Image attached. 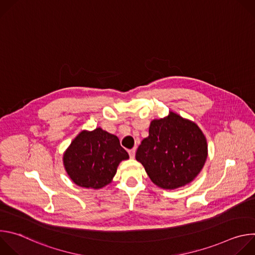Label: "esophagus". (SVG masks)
Wrapping results in <instances>:
<instances>
[{"label": "esophagus", "instance_id": "34e87169", "mask_svg": "<svg viewBox=\"0 0 255 255\" xmlns=\"http://www.w3.org/2000/svg\"><path fill=\"white\" fill-rule=\"evenodd\" d=\"M135 148H133V149H130L128 152H129V155H130V157L131 158H134L135 157Z\"/></svg>", "mask_w": 255, "mask_h": 255}]
</instances>
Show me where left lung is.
<instances>
[{"label":"left lung","mask_w":255,"mask_h":255,"mask_svg":"<svg viewBox=\"0 0 255 255\" xmlns=\"http://www.w3.org/2000/svg\"><path fill=\"white\" fill-rule=\"evenodd\" d=\"M207 156V139L200 127L172 111L150 122L149 135L141 141L136 152V160L152 183L164 190L192 183Z\"/></svg>","instance_id":"obj_1"}]
</instances>
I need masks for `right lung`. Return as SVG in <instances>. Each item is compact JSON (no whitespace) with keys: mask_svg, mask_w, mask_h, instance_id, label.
<instances>
[{"mask_svg":"<svg viewBox=\"0 0 255 255\" xmlns=\"http://www.w3.org/2000/svg\"><path fill=\"white\" fill-rule=\"evenodd\" d=\"M129 158L119 138L101 127L83 130L63 153V165L74 183L99 190L112 181L122 160Z\"/></svg>","mask_w":255,"mask_h":255,"instance_id":"add662e5","label":"right lung"}]
</instances>
